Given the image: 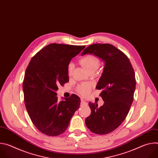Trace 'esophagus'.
Listing matches in <instances>:
<instances>
[{"instance_id": "1", "label": "esophagus", "mask_w": 158, "mask_h": 158, "mask_svg": "<svg viewBox=\"0 0 158 158\" xmlns=\"http://www.w3.org/2000/svg\"><path fill=\"white\" fill-rule=\"evenodd\" d=\"M86 104H87V102L83 99H81V105H85Z\"/></svg>"}]
</instances>
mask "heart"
Instances as JSON below:
<instances>
[{
  "instance_id": "heart-1",
  "label": "heart",
  "mask_w": 158,
  "mask_h": 158,
  "mask_svg": "<svg viewBox=\"0 0 158 158\" xmlns=\"http://www.w3.org/2000/svg\"><path fill=\"white\" fill-rule=\"evenodd\" d=\"M80 63L84 68L90 73L92 72H96L99 68L100 65V61L98 57L94 56L89 55L84 57L80 60ZM73 69V64L70 63L67 67V73L69 75H71ZM77 92L82 96H85L89 94L91 91V86L88 84H83L78 86L77 89Z\"/></svg>"
}]
</instances>
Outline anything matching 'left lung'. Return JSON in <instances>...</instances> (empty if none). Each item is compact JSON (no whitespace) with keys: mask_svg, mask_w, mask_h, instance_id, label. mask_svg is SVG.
<instances>
[{"mask_svg":"<svg viewBox=\"0 0 158 158\" xmlns=\"http://www.w3.org/2000/svg\"><path fill=\"white\" fill-rule=\"evenodd\" d=\"M89 54L99 57L104 67L96 88L104 104L89 102L91 115L85 123L91 132L106 134L117 129L126 118L132 105L136 89V79L128 57L109 44H94L85 48L81 56Z\"/></svg>","mask_w":158,"mask_h":158,"instance_id":"8db88e82","label":"left lung"}]
</instances>
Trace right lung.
Segmentation results:
<instances>
[{"mask_svg":"<svg viewBox=\"0 0 158 158\" xmlns=\"http://www.w3.org/2000/svg\"><path fill=\"white\" fill-rule=\"evenodd\" d=\"M85 46L51 44L31 60L26 71L25 106L34 126L43 134L56 136L68 127L81 104L76 94L58 101V85L69 82L67 67Z\"/></svg>","mask_w":158,"mask_h":158,"instance_id":"right-lung-1","label":"right lung"}]
</instances>
